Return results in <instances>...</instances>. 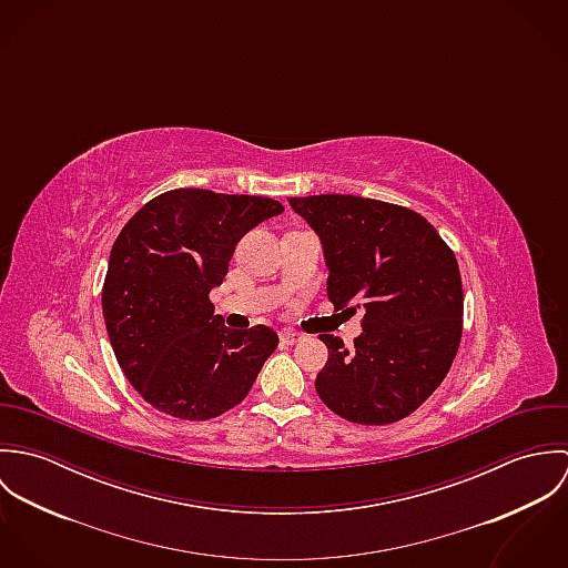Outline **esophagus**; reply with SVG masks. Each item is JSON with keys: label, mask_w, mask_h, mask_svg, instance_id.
Here are the masks:
<instances>
[{"label": "esophagus", "mask_w": 568, "mask_h": 568, "mask_svg": "<svg viewBox=\"0 0 568 568\" xmlns=\"http://www.w3.org/2000/svg\"><path fill=\"white\" fill-rule=\"evenodd\" d=\"M280 341L286 343V345H295V343L302 341V334H297V332H293V329H282V332H280Z\"/></svg>", "instance_id": "obj_1"}]
</instances>
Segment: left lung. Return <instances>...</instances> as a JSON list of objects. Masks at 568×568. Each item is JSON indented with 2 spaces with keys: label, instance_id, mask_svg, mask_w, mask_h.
<instances>
[{
  "label": "left lung",
  "instance_id": "left-lung-1",
  "mask_svg": "<svg viewBox=\"0 0 568 568\" xmlns=\"http://www.w3.org/2000/svg\"><path fill=\"white\" fill-rule=\"evenodd\" d=\"M288 205L322 241L334 311H363L352 349L322 336L320 398L354 424L403 419L442 385L459 349L464 291L455 253L400 205L352 194L295 196Z\"/></svg>",
  "mask_w": 568,
  "mask_h": 568
}]
</instances>
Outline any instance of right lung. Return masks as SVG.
Segmentation results:
<instances>
[{
    "label": "right lung",
    "mask_w": 568,
    "mask_h": 568,
    "mask_svg": "<svg viewBox=\"0 0 568 568\" xmlns=\"http://www.w3.org/2000/svg\"><path fill=\"white\" fill-rule=\"evenodd\" d=\"M282 212L268 196L179 187L124 225L109 255L102 315L124 376L149 405L201 422L246 398L277 334L227 327L210 291L223 284L244 234Z\"/></svg>",
    "instance_id": "right-lung-1"
}]
</instances>
